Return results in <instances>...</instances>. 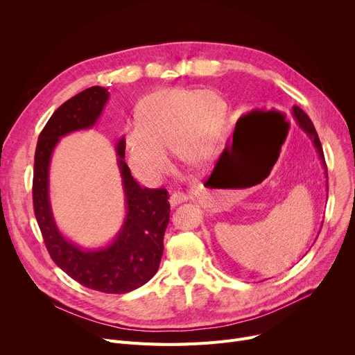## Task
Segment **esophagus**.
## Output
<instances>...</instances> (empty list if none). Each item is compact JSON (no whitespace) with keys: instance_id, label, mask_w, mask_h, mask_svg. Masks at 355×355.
<instances>
[{"instance_id":"esophagus-1","label":"esophagus","mask_w":355,"mask_h":355,"mask_svg":"<svg viewBox=\"0 0 355 355\" xmlns=\"http://www.w3.org/2000/svg\"><path fill=\"white\" fill-rule=\"evenodd\" d=\"M190 198H191V196H189V194L174 191L171 194V197H170V202H171V206H178V204H181L184 201H189Z\"/></svg>"}]
</instances>
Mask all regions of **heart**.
I'll use <instances>...</instances> for the list:
<instances>
[{
	"mask_svg": "<svg viewBox=\"0 0 355 355\" xmlns=\"http://www.w3.org/2000/svg\"><path fill=\"white\" fill-rule=\"evenodd\" d=\"M226 112L225 99L211 90L170 87L145 96L138 121L123 132L130 168L144 180L159 181L171 166L166 148L182 161L206 162L218 144Z\"/></svg>",
	"mask_w": 355,
	"mask_h": 355,
	"instance_id": "obj_1",
	"label": "heart"
}]
</instances>
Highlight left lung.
<instances>
[{
  "instance_id": "1",
  "label": "left lung",
  "mask_w": 355,
  "mask_h": 355,
  "mask_svg": "<svg viewBox=\"0 0 355 355\" xmlns=\"http://www.w3.org/2000/svg\"><path fill=\"white\" fill-rule=\"evenodd\" d=\"M292 116H293L295 122L297 123V126H300L304 130V132L306 134V137L312 141L313 148L316 149V154H318V158L321 159V165L324 168V174L328 178L327 164H325V159H324V151H322V146H321V141L318 138V134H316V130H315V126H313L312 121L309 119V116L305 114V112L300 106H295V105L292 106ZM327 191H328V180H327Z\"/></svg>"
}]
</instances>
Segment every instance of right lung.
<instances>
[{
    "instance_id": "add662e5",
    "label": "right lung",
    "mask_w": 355,
    "mask_h": 355,
    "mask_svg": "<svg viewBox=\"0 0 355 355\" xmlns=\"http://www.w3.org/2000/svg\"><path fill=\"white\" fill-rule=\"evenodd\" d=\"M107 101L106 87L92 86L51 115L35 148L33 202L46 248L55 265L89 289L126 293L145 285L157 273L171 210L166 190L142 187L130 175L125 162L123 137L118 139L115 153L126 211L119 232L107 245L85 249L73 243L60 232L50 202L49 171L54 148L63 137L95 126Z\"/></svg>"
}]
</instances>
